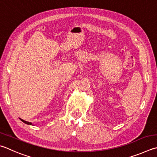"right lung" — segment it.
<instances>
[{
  "label": "right lung",
  "instance_id": "1",
  "mask_svg": "<svg viewBox=\"0 0 157 157\" xmlns=\"http://www.w3.org/2000/svg\"><path fill=\"white\" fill-rule=\"evenodd\" d=\"M21 120L22 122H24L25 124H28V125H32V124H31V122L26 121H25V120H23V119H21Z\"/></svg>",
  "mask_w": 157,
  "mask_h": 157
}]
</instances>
